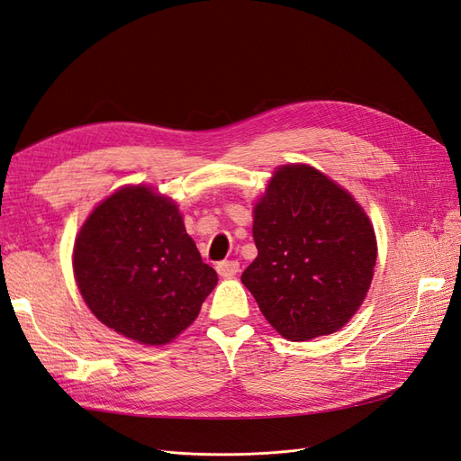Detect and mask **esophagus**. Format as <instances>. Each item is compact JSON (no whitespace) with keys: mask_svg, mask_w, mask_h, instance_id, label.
<instances>
[{"mask_svg":"<svg viewBox=\"0 0 461 461\" xmlns=\"http://www.w3.org/2000/svg\"><path fill=\"white\" fill-rule=\"evenodd\" d=\"M240 271V263L234 261V259H225V261H219L217 263V273L221 276H232Z\"/></svg>","mask_w":461,"mask_h":461,"instance_id":"1","label":"esophagus"}]
</instances>
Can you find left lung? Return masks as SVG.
Segmentation results:
<instances>
[{"label": "left lung", "mask_w": 461, "mask_h": 461, "mask_svg": "<svg viewBox=\"0 0 461 461\" xmlns=\"http://www.w3.org/2000/svg\"><path fill=\"white\" fill-rule=\"evenodd\" d=\"M258 258L242 273L261 313L288 340L339 330L364 302L375 232L354 198L308 165L281 167L254 209Z\"/></svg>", "instance_id": "8db88e82"}]
</instances>
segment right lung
Wrapping results in <instances>:
<instances>
[{"mask_svg":"<svg viewBox=\"0 0 461 461\" xmlns=\"http://www.w3.org/2000/svg\"><path fill=\"white\" fill-rule=\"evenodd\" d=\"M75 276L92 313L142 344L173 340L217 285L178 207L146 186L97 205L75 242Z\"/></svg>","mask_w":461,"mask_h":461,"instance_id":"add662e5","label":"right lung"}]
</instances>
